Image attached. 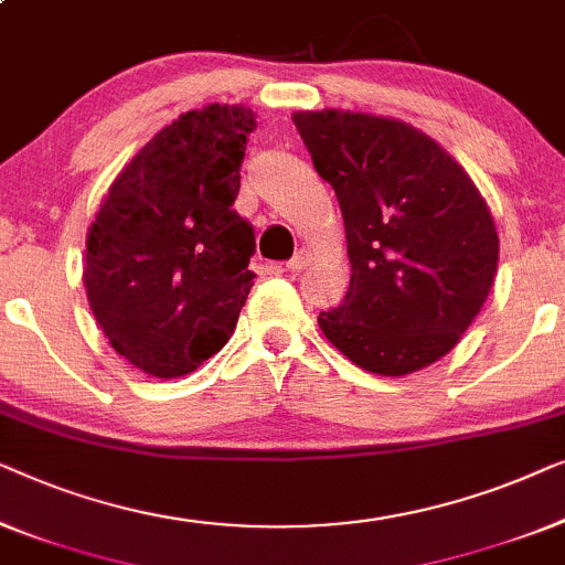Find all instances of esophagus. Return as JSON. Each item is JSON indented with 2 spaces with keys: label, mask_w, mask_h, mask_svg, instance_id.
Listing matches in <instances>:
<instances>
[{
  "label": "esophagus",
  "mask_w": 565,
  "mask_h": 565,
  "mask_svg": "<svg viewBox=\"0 0 565 565\" xmlns=\"http://www.w3.org/2000/svg\"><path fill=\"white\" fill-rule=\"evenodd\" d=\"M307 264H309V258L305 256V253H297V256H294L291 260H286V271L299 274L301 268H307Z\"/></svg>",
  "instance_id": "esophagus-1"
}]
</instances>
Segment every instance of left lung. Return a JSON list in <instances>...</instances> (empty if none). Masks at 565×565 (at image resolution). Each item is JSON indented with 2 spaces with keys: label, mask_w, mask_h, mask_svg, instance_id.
Instances as JSON below:
<instances>
[{
  "label": "left lung",
  "mask_w": 565,
  "mask_h": 565,
  "mask_svg": "<svg viewBox=\"0 0 565 565\" xmlns=\"http://www.w3.org/2000/svg\"><path fill=\"white\" fill-rule=\"evenodd\" d=\"M291 120L345 222L351 286L317 317L324 338L381 376L443 359L497 274L499 237L479 189L407 122L338 109Z\"/></svg>",
  "instance_id": "obj_1"
}]
</instances>
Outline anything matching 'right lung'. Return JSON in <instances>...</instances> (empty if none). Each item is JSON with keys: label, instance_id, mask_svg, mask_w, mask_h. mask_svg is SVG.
<instances>
[{"label": "right lung", "instance_id": "1", "mask_svg": "<svg viewBox=\"0 0 565 565\" xmlns=\"http://www.w3.org/2000/svg\"><path fill=\"white\" fill-rule=\"evenodd\" d=\"M253 127L245 107L181 115L113 181L86 237L92 312L109 345L148 376L200 369L248 299L256 233L233 204Z\"/></svg>", "mask_w": 565, "mask_h": 565}]
</instances>
